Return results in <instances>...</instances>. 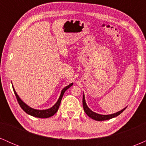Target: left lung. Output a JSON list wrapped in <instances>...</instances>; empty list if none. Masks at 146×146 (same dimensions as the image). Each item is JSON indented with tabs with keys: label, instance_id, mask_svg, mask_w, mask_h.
I'll return each instance as SVG.
<instances>
[{
	"label": "left lung",
	"instance_id": "8db88e82",
	"mask_svg": "<svg viewBox=\"0 0 146 146\" xmlns=\"http://www.w3.org/2000/svg\"><path fill=\"white\" fill-rule=\"evenodd\" d=\"M82 104H83V108H84V110L86 113V114L88 115V117H90L93 119L96 120V121H104V120H108L110 119L114 118V117L118 116L119 115H120L122 112L124 110L126 107H125L124 108L119 110V111L117 112V113H113V114H110V115H101V114H98L93 112V110H91L88 108V106H87L86 103V100H85V96L84 94L83 95V100H82Z\"/></svg>",
	"mask_w": 146,
	"mask_h": 146
}]
</instances>
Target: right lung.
I'll return each mask as SVG.
<instances>
[{"label":"right lung","instance_id":"1","mask_svg":"<svg viewBox=\"0 0 146 146\" xmlns=\"http://www.w3.org/2000/svg\"><path fill=\"white\" fill-rule=\"evenodd\" d=\"M73 84V83H71L70 84H68V86L64 87V88L62 90L59 98H58V101H57L56 103L50 108H48V109H45V110L35 109V108H31V107H30L29 106L26 104H25V102H23L21 98H20V97L18 96L17 93H16V90L14 89V86H13V85H12V87H13V90H14V94L16 95V99H17L18 100V104H19V105L21 106V108L24 110L25 113H27L28 115H31V116L33 117H38V118H48V117L53 116V115H55V114L57 113L58 108H59L60 103H61V100L64 95V93L65 91H66L68 88H69Z\"/></svg>","mask_w":146,"mask_h":146}]
</instances>
